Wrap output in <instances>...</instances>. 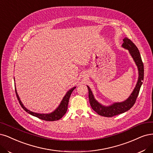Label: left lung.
Here are the masks:
<instances>
[{
    "mask_svg": "<svg viewBox=\"0 0 153 153\" xmlns=\"http://www.w3.org/2000/svg\"><path fill=\"white\" fill-rule=\"evenodd\" d=\"M122 47L123 48L128 50L130 55L134 59L135 64L137 66L139 71L138 81L137 82L133 92H131L128 98L123 102H114L109 106H105L98 102L94 98V95L90 87L87 86L88 90V99L90 104L94 111L98 114L105 117H112L113 116L118 115L127 111L132 107L137 98L140 87L143 84L144 80V65L141 59L139 51L136 45L128 38H125L123 40Z\"/></svg>",
    "mask_w": 153,
    "mask_h": 153,
    "instance_id": "8db88e82",
    "label": "left lung"
}]
</instances>
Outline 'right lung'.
Here are the masks:
<instances>
[{"label": "right lung", "mask_w": 153, "mask_h": 153, "mask_svg": "<svg viewBox=\"0 0 153 153\" xmlns=\"http://www.w3.org/2000/svg\"><path fill=\"white\" fill-rule=\"evenodd\" d=\"M75 88H76V87H74L72 88H71L70 90L66 92L65 96H64V97H63L60 104L59 105V106L57 107L53 112H52L51 113H48V114L36 113L31 111L28 110V109H26L24 106V105L23 104L22 101H21L18 94L17 93L16 89V87H15V92H16V96H17V98L18 99L20 105L22 106V107L23 108V109L25 111L30 114L31 115L34 116V117H36L39 118V119L43 120L45 121H56V120H58L61 119L63 117V116L66 114V113L67 111V109H68V102H69L70 96H71L72 92L73 91V90H74Z\"/></svg>", "instance_id": "obj_1"}]
</instances>
